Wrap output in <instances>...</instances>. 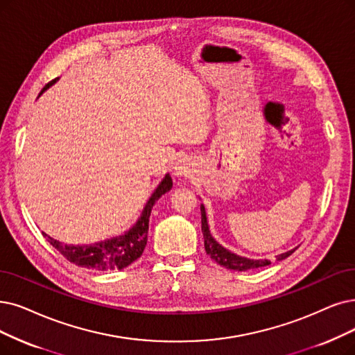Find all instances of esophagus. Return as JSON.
Here are the masks:
<instances>
[{
  "instance_id": "34e87169",
  "label": "esophagus",
  "mask_w": 355,
  "mask_h": 355,
  "mask_svg": "<svg viewBox=\"0 0 355 355\" xmlns=\"http://www.w3.org/2000/svg\"><path fill=\"white\" fill-rule=\"evenodd\" d=\"M175 175H176L178 178H187V176L189 175V167H188V164H187L185 162L179 160L178 164H176V167H175Z\"/></svg>"
}]
</instances>
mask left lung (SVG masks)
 <instances>
[{
	"mask_svg": "<svg viewBox=\"0 0 355 355\" xmlns=\"http://www.w3.org/2000/svg\"><path fill=\"white\" fill-rule=\"evenodd\" d=\"M201 229H202V234H204V245H205L207 254L212 261H216L217 263H220L221 266H224L227 269H233V271H249V269L262 268V266H266L271 263V261H268V259H250L246 257H240V254H236L232 250L225 249L223 245H220L217 240L212 237V234L209 232V225H208L204 204H201ZM295 249H291L288 252L278 254V257H275V259L282 261V259L288 258Z\"/></svg>",
	"mask_w": 355,
	"mask_h": 355,
	"instance_id": "left-lung-1",
	"label": "left lung"
}]
</instances>
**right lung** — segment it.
<instances>
[{"instance_id":"obj_1","label":"right lung","mask_w":355,"mask_h":355,"mask_svg":"<svg viewBox=\"0 0 355 355\" xmlns=\"http://www.w3.org/2000/svg\"><path fill=\"white\" fill-rule=\"evenodd\" d=\"M58 81L55 78L44 87L40 94L48 90L52 84ZM39 94V96H40ZM173 187V182L170 175L167 173L163 180L159 183L157 188L154 189L143 212L138 217L137 223L131 227L128 232H125L121 236L110 237L102 242H96L93 245H64L60 240H56L46 233L42 232L44 237H46L48 242L58 250L65 259L73 262L81 268L94 269V271H115V269H123L137 261L141 254H143L146 245H147V236H148V223L150 214L154 204L159 201V198L168 192Z\"/></svg>"}]
</instances>
